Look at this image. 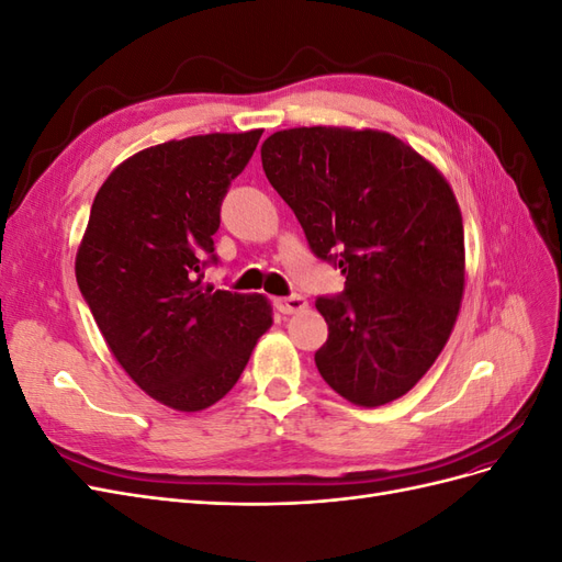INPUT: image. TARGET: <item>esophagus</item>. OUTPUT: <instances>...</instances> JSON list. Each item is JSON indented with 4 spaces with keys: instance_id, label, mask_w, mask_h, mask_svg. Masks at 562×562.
Here are the masks:
<instances>
[{
    "instance_id": "esophagus-1",
    "label": "esophagus",
    "mask_w": 562,
    "mask_h": 562,
    "mask_svg": "<svg viewBox=\"0 0 562 562\" xmlns=\"http://www.w3.org/2000/svg\"><path fill=\"white\" fill-rule=\"evenodd\" d=\"M304 307H307V300H304L302 295H288V297H279L277 300V310L281 314H297Z\"/></svg>"
}]
</instances>
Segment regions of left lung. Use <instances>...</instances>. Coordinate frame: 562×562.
Returning <instances> with one entry per match:
<instances>
[{
  "label": "left lung",
  "instance_id": "8db88e82",
  "mask_svg": "<svg viewBox=\"0 0 562 562\" xmlns=\"http://www.w3.org/2000/svg\"><path fill=\"white\" fill-rule=\"evenodd\" d=\"M262 168L345 291L316 297L328 339L314 361L339 396L375 407L438 359L464 293V225L446 178L382 131L288 128Z\"/></svg>",
  "mask_w": 562,
  "mask_h": 562
}]
</instances>
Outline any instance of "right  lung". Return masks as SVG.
I'll return each instance as SVG.
<instances>
[{"label":"right lung","mask_w":562,"mask_h":562,"mask_svg":"<svg viewBox=\"0 0 562 562\" xmlns=\"http://www.w3.org/2000/svg\"><path fill=\"white\" fill-rule=\"evenodd\" d=\"M262 131L211 133L138 151L100 187L77 283L114 359L151 398L196 413L241 378L271 326L262 295L203 288L232 180Z\"/></svg>","instance_id":"1"}]
</instances>
